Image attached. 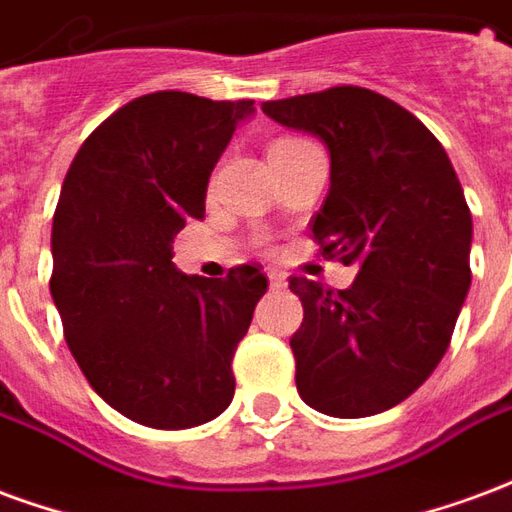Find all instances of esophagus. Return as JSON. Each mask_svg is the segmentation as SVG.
<instances>
[{"label": "esophagus", "mask_w": 512, "mask_h": 512, "mask_svg": "<svg viewBox=\"0 0 512 512\" xmlns=\"http://www.w3.org/2000/svg\"><path fill=\"white\" fill-rule=\"evenodd\" d=\"M267 281H270V289H283V286H286V281H283L281 272H275V270L267 272Z\"/></svg>", "instance_id": "1"}]
</instances>
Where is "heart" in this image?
I'll return each mask as SVG.
<instances>
[{
  "mask_svg": "<svg viewBox=\"0 0 512 512\" xmlns=\"http://www.w3.org/2000/svg\"><path fill=\"white\" fill-rule=\"evenodd\" d=\"M281 141H294V138H275L272 144H281Z\"/></svg>",
  "mask_w": 512,
  "mask_h": 512,
  "instance_id": "b5f03b06",
  "label": "heart"
}]
</instances>
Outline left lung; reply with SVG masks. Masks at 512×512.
<instances>
[{
  "mask_svg": "<svg viewBox=\"0 0 512 512\" xmlns=\"http://www.w3.org/2000/svg\"><path fill=\"white\" fill-rule=\"evenodd\" d=\"M261 111L327 144L330 193L308 229L324 259L357 264L349 289L289 278L297 393L330 417H371L445 357L472 283V212L445 147L379 92L330 87Z\"/></svg>",
  "mask_w": 512,
  "mask_h": 512,
  "instance_id": "8db88e82",
  "label": "left lung"
}]
</instances>
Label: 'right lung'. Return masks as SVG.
Listing matches in <instances>:
<instances>
[{
	"mask_svg": "<svg viewBox=\"0 0 512 512\" xmlns=\"http://www.w3.org/2000/svg\"><path fill=\"white\" fill-rule=\"evenodd\" d=\"M253 100L152 92L81 144L51 229V297L92 390L149 428H193L234 398L231 360L267 292L256 264L182 275L171 242Z\"/></svg>",
	"mask_w": 512,
	"mask_h": 512,
	"instance_id": "add662e5",
	"label": "right lung"
}]
</instances>
